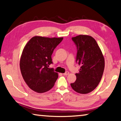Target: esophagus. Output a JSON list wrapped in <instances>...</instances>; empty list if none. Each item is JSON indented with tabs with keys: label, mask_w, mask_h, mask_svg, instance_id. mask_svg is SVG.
Wrapping results in <instances>:
<instances>
[{
	"label": "esophagus",
	"mask_w": 121,
	"mask_h": 121,
	"mask_svg": "<svg viewBox=\"0 0 121 121\" xmlns=\"http://www.w3.org/2000/svg\"><path fill=\"white\" fill-rule=\"evenodd\" d=\"M69 74V72L68 71H66V72H65V73H63V75L64 76H67Z\"/></svg>",
	"instance_id": "1"
}]
</instances>
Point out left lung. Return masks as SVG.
I'll return each instance as SVG.
<instances>
[{
	"label": "left lung",
	"instance_id": "8db88e82",
	"mask_svg": "<svg viewBox=\"0 0 121 121\" xmlns=\"http://www.w3.org/2000/svg\"><path fill=\"white\" fill-rule=\"evenodd\" d=\"M77 48L76 61L81 68L76 73V80L71 86L76 92L86 94L95 90L103 75L105 60L97 42L91 36L72 37Z\"/></svg>",
	"mask_w": 121,
	"mask_h": 121
}]
</instances>
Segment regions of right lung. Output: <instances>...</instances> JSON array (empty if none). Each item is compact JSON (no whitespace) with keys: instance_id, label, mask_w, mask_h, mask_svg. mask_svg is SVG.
Instances as JSON below:
<instances>
[{"instance_id":"obj_1","label":"right lung","mask_w":121,"mask_h":121,"mask_svg":"<svg viewBox=\"0 0 121 121\" xmlns=\"http://www.w3.org/2000/svg\"><path fill=\"white\" fill-rule=\"evenodd\" d=\"M62 40V37L35 36L24 47L20 59V70L26 84L36 92L49 91L58 79V73L48 67L53 63V51Z\"/></svg>"}]
</instances>
